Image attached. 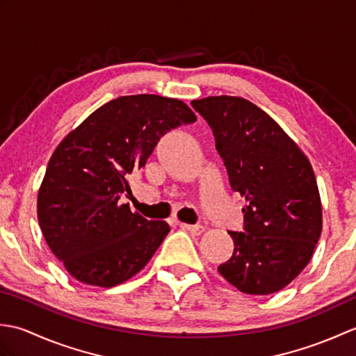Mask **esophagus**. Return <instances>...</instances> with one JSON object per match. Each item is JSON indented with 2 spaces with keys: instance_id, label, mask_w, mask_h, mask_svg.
Returning a JSON list of instances; mask_svg holds the SVG:
<instances>
[{
  "instance_id": "esophagus-1",
  "label": "esophagus",
  "mask_w": 356,
  "mask_h": 356,
  "mask_svg": "<svg viewBox=\"0 0 356 356\" xmlns=\"http://www.w3.org/2000/svg\"><path fill=\"white\" fill-rule=\"evenodd\" d=\"M179 226L182 229L191 232L193 236H200V234L203 232V226L202 225H186V223H179Z\"/></svg>"
}]
</instances>
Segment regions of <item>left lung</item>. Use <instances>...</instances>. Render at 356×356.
<instances>
[{"instance_id":"8db88e82","label":"left lung","mask_w":356,"mask_h":356,"mask_svg":"<svg viewBox=\"0 0 356 356\" xmlns=\"http://www.w3.org/2000/svg\"><path fill=\"white\" fill-rule=\"evenodd\" d=\"M207 120L234 191L246 199L243 232L229 231L223 278L249 295L289 284L311 261L321 236V202L307 157L268 113L243 97L191 102Z\"/></svg>"}]
</instances>
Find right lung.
<instances>
[{
	"label": "right lung",
	"instance_id": "1",
	"mask_svg": "<svg viewBox=\"0 0 356 356\" xmlns=\"http://www.w3.org/2000/svg\"><path fill=\"white\" fill-rule=\"evenodd\" d=\"M186 104L120 96L92 113L51 154L38 193V222L51 252L78 282L113 287L138 274L170 226L120 203L127 177L163 134L195 122Z\"/></svg>",
	"mask_w": 356,
	"mask_h": 356
}]
</instances>
